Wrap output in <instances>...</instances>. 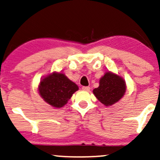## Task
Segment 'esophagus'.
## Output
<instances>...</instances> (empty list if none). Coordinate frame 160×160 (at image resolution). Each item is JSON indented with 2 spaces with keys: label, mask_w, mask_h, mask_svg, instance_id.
Listing matches in <instances>:
<instances>
[{
  "label": "esophagus",
  "mask_w": 160,
  "mask_h": 160,
  "mask_svg": "<svg viewBox=\"0 0 160 160\" xmlns=\"http://www.w3.org/2000/svg\"><path fill=\"white\" fill-rule=\"evenodd\" d=\"M82 90L85 91H89L90 90V87H82Z\"/></svg>",
  "instance_id": "obj_1"
}]
</instances>
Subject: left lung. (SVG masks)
<instances>
[{
	"label": "left lung",
	"instance_id": "left-lung-1",
	"mask_svg": "<svg viewBox=\"0 0 160 160\" xmlns=\"http://www.w3.org/2000/svg\"><path fill=\"white\" fill-rule=\"evenodd\" d=\"M124 79L117 74L107 72L99 81V87L93 90V94L106 107L113 105L121 100L126 92Z\"/></svg>",
	"mask_w": 160,
	"mask_h": 160
}]
</instances>
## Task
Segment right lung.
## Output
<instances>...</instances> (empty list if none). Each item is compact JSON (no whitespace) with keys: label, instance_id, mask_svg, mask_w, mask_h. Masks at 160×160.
<instances>
[{"label":"right lung","instance_id":"right-lung-1","mask_svg":"<svg viewBox=\"0 0 160 160\" xmlns=\"http://www.w3.org/2000/svg\"><path fill=\"white\" fill-rule=\"evenodd\" d=\"M78 87L64 73L53 72L40 81L38 90L45 102L53 107H64Z\"/></svg>","mask_w":160,"mask_h":160}]
</instances>
